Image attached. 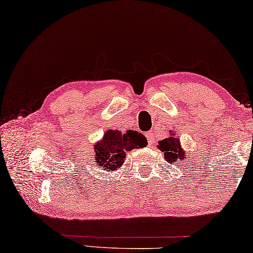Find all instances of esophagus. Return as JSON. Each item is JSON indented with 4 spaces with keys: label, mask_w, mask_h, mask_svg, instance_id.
<instances>
[{
    "label": "esophagus",
    "mask_w": 253,
    "mask_h": 253,
    "mask_svg": "<svg viewBox=\"0 0 253 253\" xmlns=\"http://www.w3.org/2000/svg\"><path fill=\"white\" fill-rule=\"evenodd\" d=\"M146 136H147V140H148V142H149V144H152L154 143V133H152L151 131H149V132H147L146 133Z\"/></svg>",
    "instance_id": "esophagus-1"
}]
</instances>
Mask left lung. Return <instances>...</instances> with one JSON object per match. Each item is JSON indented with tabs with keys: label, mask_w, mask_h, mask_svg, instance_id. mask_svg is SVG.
Listing matches in <instances>:
<instances>
[{
	"label": "left lung",
	"mask_w": 253,
	"mask_h": 253,
	"mask_svg": "<svg viewBox=\"0 0 253 253\" xmlns=\"http://www.w3.org/2000/svg\"><path fill=\"white\" fill-rule=\"evenodd\" d=\"M158 148L165 152V158L169 164L180 163V160L185 158L186 152L181 149L179 139L176 138L175 135L161 140L158 142Z\"/></svg>",
	"instance_id": "1"
}]
</instances>
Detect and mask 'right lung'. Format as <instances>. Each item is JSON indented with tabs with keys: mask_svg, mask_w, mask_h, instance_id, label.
Listing matches in <instances>:
<instances>
[{
	"mask_svg": "<svg viewBox=\"0 0 253 253\" xmlns=\"http://www.w3.org/2000/svg\"><path fill=\"white\" fill-rule=\"evenodd\" d=\"M147 144V138L138 131L127 130L126 133L122 134L118 130H109L102 141L94 146L95 159L98 167L113 171L124 163L126 151L143 148Z\"/></svg>",
	"mask_w": 253,
	"mask_h": 253,
	"instance_id": "add662e5",
	"label": "right lung"
}]
</instances>
